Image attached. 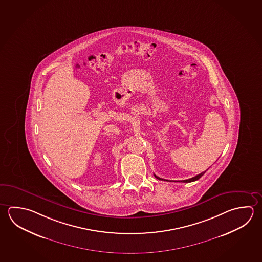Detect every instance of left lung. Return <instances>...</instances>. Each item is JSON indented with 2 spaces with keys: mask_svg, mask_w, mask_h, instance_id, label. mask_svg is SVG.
Instances as JSON below:
<instances>
[{
  "mask_svg": "<svg viewBox=\"0 0 262 262\" xmlns=\"http://www.w3.org/2000/svg\"><path fill=\"white\" fill-rule=\"evenodd\" d=\"M205 172H206V171H203V172H201V173H200V174H198V176H195V177H192V178H190V179H186V180H183V181L181 182H183V183H190V182L196 181V180H199V179H200L201 176L204 174ZM155 177H156V178H158L159 180H164V181H168V180H165V179H162V178H160V177H158V176H155Z\"/></svg>",
  "mask_w": 262,
  "mask_h": 262,
  "instance_id": "1",
  "label": "left lung"
}]
</instances>
